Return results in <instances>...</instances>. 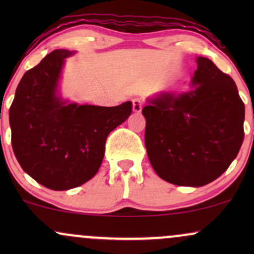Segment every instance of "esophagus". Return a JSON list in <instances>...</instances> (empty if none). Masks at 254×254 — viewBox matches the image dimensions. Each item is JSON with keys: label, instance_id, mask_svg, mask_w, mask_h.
I'll return each instance as SVG.
<instances>
[{"label": "esophagus", "instance_id": "34e87169", "mask_svg": "<svg viewBox=\"0 0 254 254\" xmlns=\"http://www.w3.org/2000/svg\"><path fill=\"white\" fill-rule=\"evenodd\" d=\"M143 105H144V101L142 100L141 98L132 99V110H133V112H137V113L141 112Z\"/></svg>", "mask_w": 254, "mask_h": 254}]
</instances>
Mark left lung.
<instances>
[{"mask_svg":"<svg viewBox=\"0 0 254 254\" xmlns=\"http://www.w3.org/2000/svg\"><path fill=\"white\" fill-rule=\"evenodd\" d=\"M193 88L165 93L143 107L144 142L157 176L179 186L214 182L243 144L245 105L237 84L209 58L198 57Z\"/></svg>","mask_w":254,"mask_h":254,"instance_id":"8db88e82","label":"left lung"}]
</instances>
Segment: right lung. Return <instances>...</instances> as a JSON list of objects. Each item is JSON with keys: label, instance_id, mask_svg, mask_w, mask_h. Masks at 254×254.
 I'll use <instances>...</instances> for the list:
<instances>
[{"label": "right lung", "instance_id": "obj_1", "mask_svg": "<svg viewBox=\"0 0 254 254\" xmlns=\"http://www.w3.org/2000/svg\"><path fill=\"white\" fill-rule=\"evenodd\" d=\"M52 51L25 72L9 109L11 147L28 176L45 188L64 191L97 174L109 133L131 115L130 101L115 107L64 105L56 97L64 58Z\"/></svg>", "mask_w": 254, "mask_h": 254}]
</instances>
